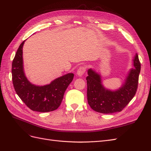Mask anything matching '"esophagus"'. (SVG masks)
<instances>
[{
    "instance_id": "esophagus-1",
    "label": "esophagus",
    "mask_w": 151,
    "mask_h": 151,
    "mask_svg": "<svg viewBox=\"0 0 151 151\" xmlns=\"http://www.w3.org/2000/svg\"><path fill=\"white\" fill-rule=\"evenodd\" d=\"M85 72H86V68L84 67H81L79 68V69L77 70V74L79 77H82L84 75Z\"/></svg>"
}]
</instances>
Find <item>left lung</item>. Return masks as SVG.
Listing matches in <instances>:
<instances>
[{
    "label": "left lung",
    "mask_w": 151,
    "mask_h": 151,
    "mask_svg": "<svg viewBox=\"0 0 151 151\" xmlns=\"http://www.w3.org/2000/svg\"><path fill=\"white\" fill-rule=\"evenodd\" d=\"M134 67L127 72L125 78L120 87L115 90L105 88L102 76L93 68L88 70L86 77L88 104L93 110L104 114L121 111L136 93L140 72V63L137 53L133 60Z\"/></svg>",
    "instance_id": "obj_1"
}]
</instances>
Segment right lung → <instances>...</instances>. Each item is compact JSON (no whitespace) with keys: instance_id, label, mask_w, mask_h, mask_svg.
I'll return each instance as SVG.
<instances>
[{"instance_id":"1","label":"right lung","mask_w":151,"mask_h":151,"mask_svg":"<svg viewBox=\"0 0 151 151\" xmlns=\"http://www.w3.org/2000/svg\"><path fill=\"white\" fill-rule=\"evenodd\" d=\"M25 41L20 45L12 61L14 88L21 99L31 110L42 113L55 110L60 106L65 91L74 75L68 73L44 86L32 84L24 70L22 48Z\"/></svg>"}]
</instances>
